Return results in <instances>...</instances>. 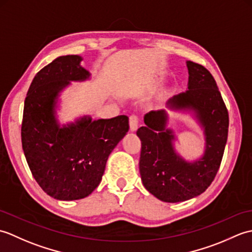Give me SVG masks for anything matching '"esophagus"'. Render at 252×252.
<instances>
[{
  "label": "esophagus",
  "instance_id": "esophagus-1",
  "mask_svg": "<svg viewBox=\"0 0 252 252\" xmlns=\"http://www.w3.org/2000/svg\"><path fill=\"white\" fill-rule=\"evenodd\" d=\"M129 123H130V130L136 131V129L138 127V125H140V118H138L136 115H131L130 119H129Z\"/></svg>",
  "mask_w": 252,
  "mask_h": 252
}]
</instances>
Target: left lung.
Listing matches in <instances>:
<instances>
[{"instance_id": "left-lung-1", "label": "left lung", "mask_w": 252, "mask_h": 252, "mask_svg": "<svg viewBox=\"0 0 252 252\" xmlns=\"http://www.w3.org/2000/svg\"><path fill=\"white\" fill-rule=\"evenodd\" d=\"M189 90L175 95L172 108L194 110L206 134V152L195 162H186L172 146L174 135L165 130L164 110L144 117L145 126L136 134L142 142L140 172L143 185L165 202L189 200L205 191L220 168L228 133V111L215 78L207 68L189 61Z\"/></svg>"}]
</instances>
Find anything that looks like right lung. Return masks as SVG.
Here are the masks:
<instances>
[{
  "label": "right lung",
  "mask_w": 252,
  "mask_h": 252,
  "mask_svg": "<svg viewBox=\"0 0 252 252\" xmlns=\"http://www.w3.org/2000/svg\"><path fill=\"white\" fill-rule=\"evenodd\" d=\"M78 55L61 56L32 80L25 99L21 144L37 184L60 200L89 196L101 181L107 159L129 131V118H82L61 127L55 119V99L69 81L90 77Z\"/></svg>",
  "instance_id": "1"
}]
</instances>
